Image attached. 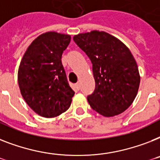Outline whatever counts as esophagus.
<instances>
[{
    "mask_svg": "<svg viewBox=\"0 0 160 160\" xmlns=\"http://www.w3.org/2000/svg\"><path fill=\"white\" fill-rule=\"evenodd\" d=\"M76 89H80V82L76 83Z\"/></svg>",
    "mask_w": 160,
    "mask_h": 160,
    "instance_id": "34e87169",
    "label": "esophagus"
}]
</instances>
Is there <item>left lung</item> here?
Segmentation results:
<instances>
[{
	"mask_svg": "<svg viewBox=\"0 0 160 160\" xmlns=\"http://www.w3.org/2000/svg\"><path fill=\"white\" fill-rule=\"evenodd\" d=\"M73 40L93 66L95 89L87 97L90 107L104 117L123 112L134 101L141 80L132 52L120 40L105 32L80 33Z\"/></svg>",
	"mask_w": 160,
	"mask_h": 160,
	"instance_id": "left-lung-1",
	"label": "left lung"
}]
</instances>
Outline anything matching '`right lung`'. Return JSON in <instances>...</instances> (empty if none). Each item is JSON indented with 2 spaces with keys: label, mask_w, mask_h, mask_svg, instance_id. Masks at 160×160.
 Masks as SVG:
<instances>
[{
  "label": "right lung",
  "mask_w": 160,
  "mask_h": 160,
  "mask_svg": "<svg viewBox=\"0 0 160 160\" xmlns=\"http://www.w3.org/2000/svg\"><path fill=\"white\" fill-rule=\"evenodd\" d=\"M71 36L48 32L29 45L19 65L18 83L27 104L40 116L54 118L67 111L75 94L62 56Z\"/></svg>",
  "instance_id": "1"
}]
</instances>
